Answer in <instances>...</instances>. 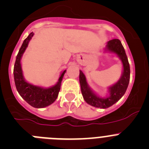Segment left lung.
<instances>
[{"label": "left lung", "instance_id": "8db88e82", "mask_svg": "<svg viewBox=\"0 0 149 149\" xmlns=\"http://www.w3.org/2000/svg\"><path fill=\"white\" fill-rule=\"evenodd\" d=\"M106 49L118 56L123 67V74L120 79L115 84L109 87V96L103 98L95 95L87 84L84 74L81 70H79V82L84 101L91 106L103 109L109 107L122 98L126 93L130 79V67L121 42L118 39L109 40L107 42Z\"/></svg>", "mask_w": 149, "mask_h": 149}]
</instances>
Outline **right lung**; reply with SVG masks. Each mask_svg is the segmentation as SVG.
<instances>
[{
    "label": "right lung",
    "mask_w": 149,
    "mask_h": 149,
    "mask_svg": "<svg viewBox=\"0 0 149 149\" xmlns=\"http://www.w3.org/2000/svg\"><path fill=\"white\" fill-rule=\"evenodd\" d=\"M33 36L34 33L31 32L28 36L27 38L25 39L22 46L19 50L14 66V79L17 90L20 96L33 107L43 108L51 105L57 98L60 90L61 82L66 70H64L61 73L57 84L49 88H42L41 87L29 84L25 81L23 76L20 59Z\"/></svg>",
    "instance_id": "obj_1"
}]
</instances>
